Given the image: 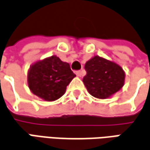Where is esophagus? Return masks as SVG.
Returning a JSON list of instances; mask_svg holds the SVG:
<instances>
[{
  "label": "esophagus",
  "instance_id": "34e87169",
  "mask_svg": "<svg viewBox=\"0 0 150 150\" xmlns=\"http://www.w3.org/2000/svg\"><path fill=\"white\" fill-rule=\"evenodd\" d=\"M76 75H77V77H81L84 75V72H83L82 70H81H81H80V71H77V72H76Z\"/></svg>",
  "mask_w": 150,
  "mask_h": 150
}]
</instances>
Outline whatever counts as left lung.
Segmentation results:
<instances>
[{
  "label": "left lung",
  "instance_id": "8db88e82",
  "mask_svg": "<svg viewBox=\"0 0 150 150\" xmlns=\"http://www.w3.org/2000/svg\"><path fill=\"white\" fill-rule=\"evenodd\" d=\"M85 70L86 75L82 81L88 92L97 99L110 98L124 86V70L112 60L93 56L86 63Z\"/></svg>",
  "mask_w": 150,
  "mask_h": 150
}]
</instances>
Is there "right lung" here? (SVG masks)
I'll use <instances>...</instances> for the list:
<instances>
[{
    "instance_id": "add662e5",
    "label": "right lung",
    "mask_w": 150,
    "mask_h": 150,
    "mask_svg": "<svg viewBox=\"0 0 150 150\" xmlns=\"http://www.w3.org/2000/svg\"><path fill=\"white\" fill-rule=\"evenodd\" d=\"M76 75L68 63L52 55L35 62L28 72V85L31 92L45 101H54L66 91Z\"/></svg>"
}]
</instances>
